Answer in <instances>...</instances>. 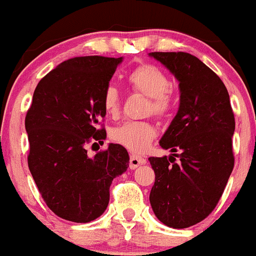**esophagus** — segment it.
Returning a JSON list of instances; mask_svg holds the SVG:
<instances>
[{
  "label": "esophagus",
  "mask_w": 256,
  "mask_h": 256,
  "mask_svg": "<svg viewBox=\"0 0 256 256\" xmlns=\"http://www.w3.org/2000/svg\"><path fill=\"white\" fill-rule=\"evenodd\" d=\"M146 160L143 158V156H139L136 154H130V160H129V168L136 169L138 168L139 166H143L146 164Z\"/></svg>",
  "instance_id": "34e87169"
}]
</instances>
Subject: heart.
Listing matches in <instances>:
<instances>
[{
  "mask_svg": "<svg viewBox=\"0 0 256 256\" xmlns=\"http://www.w3.org/2000/svg\"><path fill=\"white\" fill-rule=\"evenodd\" d=\"M127 83L132 90L148 97L146 112L158 118L170 114L174 107L173 93L169 90L170 80L160 68L150 63H142L128 73ZM102 104L106 113L112 117L120 113V93L114 86L106 87ZM156 136V129L148 120H128L110 130V139L133 153L148 150Z\"/></svg>",
  "mask_w": 256,
  "mask_h": 256,
  "instance_id": "1",
  "label": "heart"
}]
</instances>
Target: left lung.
<instances>
[{"instance_id":"left-lung-1","label":"left lung","mask_w":256,"mask_h":256,"mask_svg":"<svg viewBox=\"0 0 256 256\" xmlns=\"http://www.w3.org/2000/svg\"><path fill=\"white\" fill-rule=\"evenodd\" d=\"M150 56L179 80L180 104L159 142L173 154L149 158L156 173L149 200L163 224L184 229L206 219L222 198L234 168V112L222 80L196 56Z\"/></svg>"}]
</instances>
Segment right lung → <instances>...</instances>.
Listing matches in <instances>:
<instances>
[{
  "mask_svg": "<svg viewBox=\"0 0 256 256\" xmlns=\"http://www.w3.org/2000/svg\"><path fill=\"white\" fill-rule=\"evenodd\" d=\"M122 57L86 56L58 64L37 84L24 120L28 168L48 208L74 222L97 219L110 203L116 176L129 166L127 149L110 144L93 158L87 146L103 144V92Z\"/></svg>",
  "mask_w": 256,
  "mask_h": 256,
  "instance_id": "right-lung-1",
  "label": "right lung"
}]
</instances>
